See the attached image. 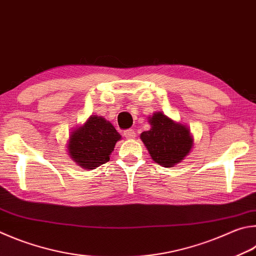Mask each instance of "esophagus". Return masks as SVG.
<instances>
[{
    "instance_id": "34e87169",
    "label": "esophagus",
    "mask_w": 256,
    "mask_h": 256,
    "mask_svg": "<svg viewBox=\"0 0 256 256\" xmlns=\"http://www.w3.org/2000/svg\"><path fill=\"white\" fill-rule=\"evenodd\" d=\"M124 136L125 138H128V140H133V138H136V132H134V130H126V131L124 132Z\"/></svg>"
}]
</instances>
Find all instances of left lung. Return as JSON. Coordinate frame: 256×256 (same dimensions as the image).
<instances>
[{
	"mask_svg": "<svg viewBox=\"0 0 256 256\" xmlns=\"http://www.w3.org/2000/svg\"><path fill=\"white\" fill-rule=\"evenodd\" d=\"M148 122L151 128L142 132L140 138L158 164L171 168L192 152L194 138L187 125L176 122L162 112L148 116Z\"/></svg>",
	"mask_w": 256,
	"mask_h": 256,
	"instance_id": "left-lung-1",
	"label": "left lung"
}]
</instances>
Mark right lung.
Returning <instances> with one entry per match:
<instances>
[{"label": "right lung", "instance_id": "right-lung-1", "mask_svg": "<svg viewBox=\"0 0 256 256\" xmlns=\"http://www.w3.org/2000/svg\"><path fill=\"white\" fill-rule=\"evenodd\" d=\"M120 138L112 123L102 116L90 115L69 134L68 156L80 168L94 170L110 161L115 144Z\"/></svg>", "mask_w": 256, "mask_h": 256}]
</instances>
